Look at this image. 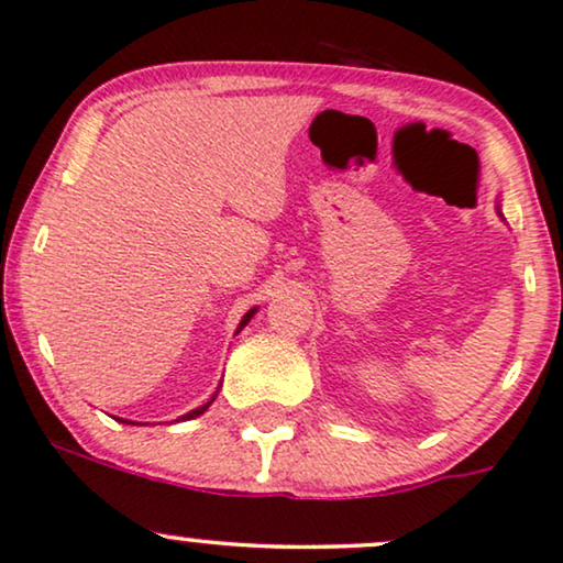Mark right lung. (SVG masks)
<instances>
[{
	"label": "right lung",
	"instance_id": "1",
	"mask_svg": "<svg viewBox=\"0 0 563 563\" xmlns=\"http://www.w3.org/2000/svg\"><path fill=\"white\" fill-rule=\"evenodd\" d=\"M254 311H257V309H252V311H246V317L244 319H241V324H239V330H241V327H246V322H249V319H252L254 317ZM212 402V400H210ZM210 402H205L202 405V408H197V410H191V412H187V416H184V421H189V418H197V416H202V412L205 410H208L210 408Z\"/></svg>",
	"mask_w": 563,
	"mask_h": 563
}]
</instances>
